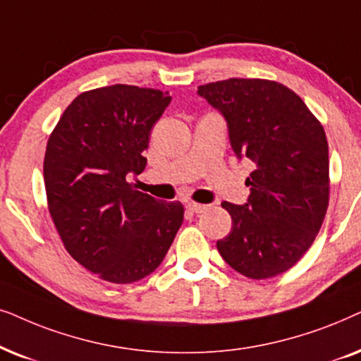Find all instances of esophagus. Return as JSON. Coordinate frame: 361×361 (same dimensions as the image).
Here are the masks:
<instances>
[{"label":"esophagus","mask_w":361,"mask_h":361,"mask_svg":"<svg viewBox=\"0 0 361 361\" xmlns=\"http://www.w3.org/2000/svg\"><path fill=\"white\" fill-rule=\"evenodd\" d=\"M208 208L206 204H198V203H186V209L190 211V213H195V214H201L203 211Z\"/></svg>","instance_id":"1"}]
</instances>
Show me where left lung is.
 <instances>
[{
    "instance_id": "left-lung-1",
    "label": "left lung",
    "mask_w": 361,
    "mask_h": 361,
    "mask_svg": "<svg viewBox=\"0 0 361 361\" xmlns=\"http://www.w3.org/2000/svg\"><path fill=\"white\" fill-rule=\"evenodd\" d=\"M228 123L239 161L254 163L244 204L223 201L233 228L216 243L221 257L251 279H269L309 251L329 206V143L299 95L264 79L198 87Z\"/></svg>"
}]
</instances>
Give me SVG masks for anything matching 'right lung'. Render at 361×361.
I'll return each instance as SVG.
<instances>
[{
    "label": "right lung",
    "instance_id": "1",
    "mask_svg": "<svg viewBox=\"0 0 361 361\" xmlns=\"http://www.w3.org/2000/svg\"><path fill=\"white\" fill-rule=\"evenodd\" d=\"M171 97L115 84L80 94L49 137L44 183L49 213L67 252L114 284H132L160 266L183 223V204L137 191L127 175Z\"/></svg>",
    "mask_w": 361,
    "mask_h": 361
}]
</instances>
